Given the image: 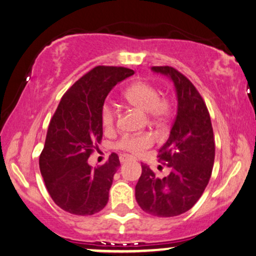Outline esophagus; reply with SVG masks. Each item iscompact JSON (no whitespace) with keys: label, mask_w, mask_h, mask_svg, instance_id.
<instances>
[{"label":"esophagus","mask_w":256,"mask_h":256,"mask_svg":"<svg viewBox=\"0 0 256 256\" xmlns=\"http://www.w3.org/2000/svg\"><path fill=\"white\" fill-rule=\"evenodd\" d=\"M119 160H120V162L122 163H125V162H128V160H134V158H132L131 156H128V154H120V156H119Z\"/></svg>","instance_id":"1"}]
</instances>
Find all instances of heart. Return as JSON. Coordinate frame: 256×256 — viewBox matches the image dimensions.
Listing matches in <instances>:
<instances>
[{"mask_svg":"<svg viewBox=\"0 0 256 256\" xmlns=\"http://www.w3.org/2000/svg\"><path fill=\"white\" fill-rule=\"evenodd\" d=\"M124 98L136 108L148 113L156 124H163L172 114L174 102L170 96H160V92L152 84L138 80L131 84L124 92ZM117 120V111L114 106L105 104L102 110V122L105 128H112ZM154 138L151 134L125 136L118 142L117 146L122 150L138 154L154 144Z\"/></svg>","mask_w":256,"mask_h":256,"instance_id":"heart-1","label":"heart"}]
</instances>
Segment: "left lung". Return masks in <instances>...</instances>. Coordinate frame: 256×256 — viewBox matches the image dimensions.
Wrapping results in <instances>:
<instances>
[{
  "instance_id": "8db88e82",
  "label": "left lung",
  "mask_w": 256,
  "mask_h": 256,
  "mask_svg": "<svg viewBox=\"0 0 256 256\" xmlns=\"http://www.w3.org/2000/svg\"><path fill=\"white\" fill-rule=\"evenodd\" d=\"M152 70L170 76L178 108L169 139L157 156L170 168L169 176L158 178L143 164L136 200L148 214L172 218L192 209L208 186L215 160L214 131L204 100L186 76L170 66Z\"/></svg>"
}]
</instances>
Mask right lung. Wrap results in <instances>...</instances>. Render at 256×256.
Returning a JSON list of instances; mask_svg holds the SVG:
<instances>
[{
	"label": "right lung",
	"instance_id": "add662e5",
	"mask_svg": "<svg viewBox=\"0 0 256 256\" xmlns=\"http://www.w3.org/2000/svg\"><path fill=\"white\" fill-rule=\"evenodd\" d=\"M132 74L125 67H94L64 93L50 119L38 166L52 200L64 212L87 216L108 204L118 154L96 168L87 160L102 142L106 96Z\"/></svg>",
	"mask_w": 256,
	"mask_h": 256
}]
</instances>
